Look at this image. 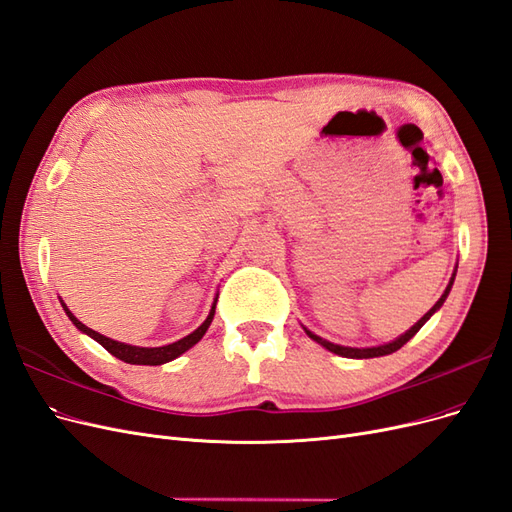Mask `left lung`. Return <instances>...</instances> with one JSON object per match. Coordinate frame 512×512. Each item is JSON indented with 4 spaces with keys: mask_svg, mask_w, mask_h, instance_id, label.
Returning a JSON list of instances; mask_svg holds the SVG:
<instances>
[{
    "mask_svg": "<svg viewBox=\"0 0 512 512\" xmlns=\"http://www.w3.org/2000/svg\"><path fill=\"white\" fill-rule=\"evenodd\" d=\"M455 274H457V268H455V272H453V276H451V280H449V285H447V289H444V293L440 295V300L425 312V315L412 325L410 329H406V332L400 336V338H395V340H391V342H387V344H381V346H368V349H355V346H342V344H334V342H329V340H325V338H321V336H317V334H312L310 329H306L304 327V332L308 334V338H312L315 342H319L321 346H325L327 351H332V353H336V355H340V357H351V359H370V357H383V355H391V353H395L398 349H402V346L415 336L419 329L430 321V317L434 315V312H438L440 310V306L444 304V300L449 298V293H451V287H453V280H455Z\"/></svg>",
    "mask_w": 512,
    "mask_h": 512,
    "instance_id": "left-lung-1",
    "label": "left lung"
}]
</instances>
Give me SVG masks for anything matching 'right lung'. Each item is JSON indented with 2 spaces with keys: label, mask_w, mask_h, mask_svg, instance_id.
<instances>
[{
  "label": "right lung",
  "mask_w": 512,
  "mask_h": 512,
  "mask_svg": "<svg viewBox=\"0 0 512 512\" xmlns=\"http://www.w3.org/2000/svg\"><path fill=\"white\" fill-rule=\"evenodd\" d=\"M59 300H61V298H59ZM61 306H63V310H65V315L70 317V321L80 329V332L91 336L95 342H100L110 355H114L117 359L125 361V364H134V366H161V364H168V361L180 357L185 351H189L191 346H195L197 342H200V340L204 338L206 329L210 327V323H212V319H214V308H217V298H214V302H212V308H210V312H208L206 321H204L200 327H197L195 332H191L189 336L180 338V340H176V342H172V344H166V346H134V344H125V342H119V340L106 338L104 334L95 332V329L87 327L85 323H80V321L72 315V310H70L68 306H65L63 300H61Z\"/></svg>",
  "instance_id": "right-lung-1"
}]
</instances>
